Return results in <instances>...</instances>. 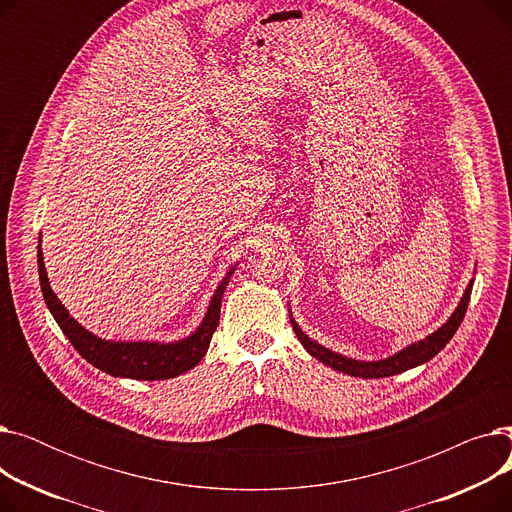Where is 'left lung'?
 <instances>
[{
  "mask_svg": "<svg viewBox=\"0 0 512 512\" xmlns=\"http://www.w3.org/2000/svg\"><path fill=\"white\" fill-rule=\"evenodd\" d=\"M471 288H473V280L469 282L459 307L454 309V313L450 315V319L446 321L442 328H438L434 334H429L425 340L413 342L407 348H402V351H398L396 355H392L388 359H382V361H357V359H348L344 355H338V353L330 351V348L321 346L315 340H311L299 328V324L292 317H290V324H292L294 334H297V338L301 340V344L307 348V353L311 357H315L317 361L324 363V365H328V367H332L336 371L348 373V375H355V378H365V380L390 378V375H396V373H402V371H407V369H413V367H417L421 363H427L429 359H434L442 351V348L454 336V332L459 330L461 321H463V317L467 313V305H469V299H471Z\"/></svg>",
  "mask_w": 512,
  "mask_h": 512,
  "instance_id": "8db88e82",
  "label": "left lung"
}]
</instances>
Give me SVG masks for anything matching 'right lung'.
<instances>
[{
    "instance_id": "1",
    "label": "right lung",
    "mask_w": 512,
    "mask_h": 512,
    "mask_svg": "<svg viewBox=\"0 0 512 512\" xmlns=\"http://www.w3.org/2000/svg\"><path fill=\"white\" fill-rule=\"evenodd\" d=\"M37 265H39L41 292L47 303V309L51 311L53 319L58 321V326L62 328L66 338L72 342L78 355L87 359L97 369L114 375V378L151 380V382L176 378V375L193 369L205 357L211 336L220 324V307H222L224 290L228 286L230 276L234 274V267H230V272L226 274V278L220 282L218 290L213 294L201 326L188 338L178 342H114V340H103L91 334L89 330L80 326L74 317H70L68 309L60 303L56 292H53L49 286L41 245L37 249Z\"/></svg>"
}]
</instances>
